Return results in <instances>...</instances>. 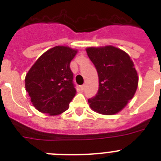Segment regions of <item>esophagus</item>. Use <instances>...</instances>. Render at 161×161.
I'll use <instances>...</instances> for the list:
<instances>
[{"label": "esophagus", "instance_id": "1", "mask_svg": "<svg viewBox=\"0 0 161 161\" xmlns=\"http://www.w3.org/2000/svg\"><path fill=\"white\" fill-rule=\"evenodd\" d=\"M80 89H81L82 91H84V90H85V85H80Z\"/></svg>", "mask_w": 161, "mask_h": 161}]
</instances>
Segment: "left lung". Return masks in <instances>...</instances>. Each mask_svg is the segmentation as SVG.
<instances>
[{
    "instance_id": "1",
    "label": "left lung",
    "mask_w": 161,
    "mask_h": 161,
    "mask_svg": "<svg viewBox=\"0 0 161 161\" xmlns=\"http://www.w3.org/2000/svg\"><path fill=\"white\" fill-rule=\"evenodd\" d=\"M87 55L97 69L99 87L88 102L102 114H117L132 99L138 87V75L130 56L113 46L89 47Z\"/></svg>"
}]
</instances>
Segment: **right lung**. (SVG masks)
I'll return each instance as SVG.
<instances>
[{"mask_svg":"<svg viewBox=\"0 0 161 161\" xmlns=\"http://www.w3.org/2000/svg\"><path fill=\"white\" fill-rule=\"evenodd\" d=\"M76 50L57 46L37 59L25 79V89L38 111L50 115L63 113L76 93L70 62Z\"/></svg>","mask_w":161,"mask_h":161,"instance_id":"1","label":"right lung"}]
</instances>
